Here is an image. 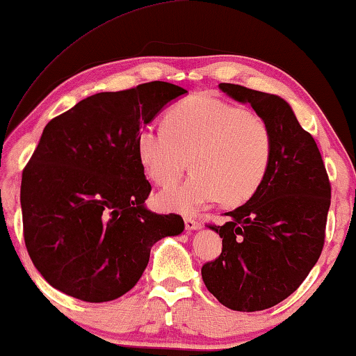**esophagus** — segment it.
<instances>
[{
    "label": "esophagus",
    "instance_id": "obj_1",
    "mask_svg": "<svg viewBox=\"0 0 356 356\" xmlns=\"http://www.w3.org/2000/svg\"><path fill=\"white\" fill-rule=\"evenodd\" d=\"M184 227H186L188 232H194V230H199V228H201V223H199L196 218L188 217V218H184Z\"/></svg>",
    "mask_w": 356,
    "mask_h": 356
}]
</instances>
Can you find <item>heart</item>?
Returning a JSON list of instances; mask_svg holds the SVG:
<instances>
[{
  "label": "heart",
  "mask_w": 356,
  "mask_h": 356,
  "mask_svg": "<svg viewBox=\"0 0 356 356\" xmlns=\"http://www.w3.org/2000/svg\"><path fill=\"white\" fill-rule=\"evenodd\" d=\"M138 149L145 173L162 186L177 181L191 159L194 173L163 189L157 202L165 211L194 216L222 199L248 201L269 172L274 138L257 115L201 94L175 105L167 126H144Z\"/></svg>",
  "instance_id": "obj_1"
}]
</instances>
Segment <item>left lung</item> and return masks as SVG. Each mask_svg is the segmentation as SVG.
Returning <instances> with one entry per match:
<instances>
[{
  "label": "left lung",
  "instance_id": "obj_1",
  "mask_svg": "<svg viewBox=\"0 0 356 356\" xmlns=\"http://www.w3.org/2000/svg\"><path fill=\"white\" fill-rule=\"evenodd\" d=\"M218 89L250 104L274 138L272 162L259 189L227 212L230 220L211 227L222 238V252L201 270L207 290L223 306L251 313L284 301L318 262L330 183L313 136L282 97L225 82Z\"/></svg>",
  "mask_w": 356,
  "mask_h": 356
}]
</instances>
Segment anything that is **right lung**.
I'll use <instances>...</instances> for the list:
<instances>
[{"mask_svg":"<svg viewBox=\"0 0 356 356\" xmlns=\"http://www.w3.org/2000/svg\"><path fill=\"white\" fill-rule=\"evenodd\" d=\"M186 94L162 81L100 92L45 126L22 172L21 207L29 256L53 289L87 303L120 298L138 284L150 248L184 230L179 216L145 207L138 139Z\"/></svg>","mask_w":356,"mask_h":356,"instance_id":"obj_1","label":"right lung"}]
</instances>
